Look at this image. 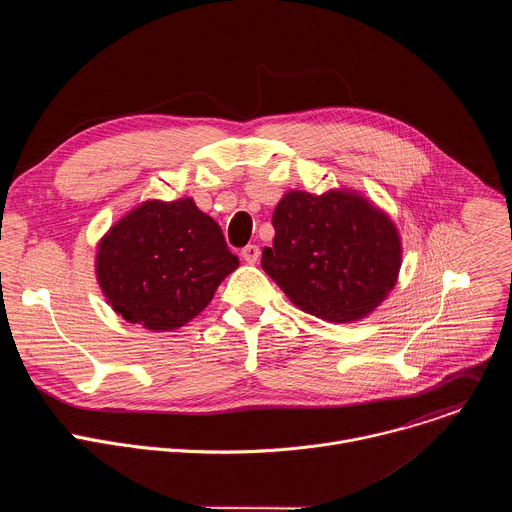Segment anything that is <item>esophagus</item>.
<instances>
[{
  "mask_svg": "<svg viewBox=\"0 0 512 512\" xmlns=\"http://www.w3.org/2000/svg\"><path fill=\"white\" fill-rule=\"evenodd\" d=\"M259 255H261V249H259L257 245H247V247H243V251H241V257H243L247 263H255V261L259 259Z\"/></svg>",
  "mask_w": 512,
  "mask_h": 512,
  "instance_id": "obj_1",
  "label": "esophagus"
}]
</instances>
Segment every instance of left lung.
Segmentation results:
<instances>
[{
    "instance_id": "8db88e82",
    "label": "left lung",
    "mask_w": 512,
    "mask_h": 512,
    "mask_svg": "<svg viewBox=\"0 0 512 512\" xmlns=\"http://www.w3.org/2000/svg\"><path fill=\"white\" fill-rule=\"evenodd\" d=\"M273 247L263 271L300 310L354 322L371 314L393 289L401 241L391 218L346 190L322 196L287 192L273 210Z\"/></svg>"
}]
</instances>
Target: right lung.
<instances>
[{"mask_svg": "<svg viewBox=\"0 0 512 512\" xmlns=\"http://www.w3.org/2000/svg\"><path fill=\"white\" fill-rule=\"evenodd\" d=\"M237 267L221 227L192 198L139 204L97 253V279L113 310L160 332L198 316Z\"/></svg>", "mask_w": 512, "mask_h": 512, "instance_id": "obj_1", "label": "right lung"}]
</instances>
